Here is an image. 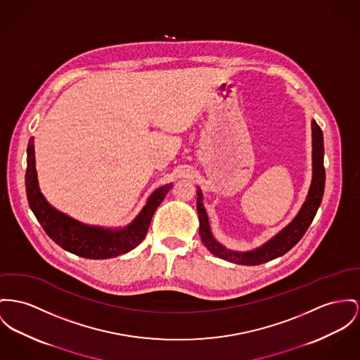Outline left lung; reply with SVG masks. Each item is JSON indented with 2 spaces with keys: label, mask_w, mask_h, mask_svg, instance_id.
Returning a JSON list of instances; mask_svg holds the SVG:
<instances>
[{
  "label": "left lung",
  "mask_w": 360,
  "mask_h": 360,
  "mask_svg": "<svg viewBox=\"0 0 360 360\" xmlns=\"http://www.w3.org/2000/svg\"><path fill=\"white\" fill-rule=\"evenodd\" d=\"M312 129V180L307 198L299 210L297 216L295 217L284 229H281L274 238L266 241L264 245L247 251L238 252L232 251L222 244H219L210 231V224L207 213L203 206V195L198 188V199H196V210L199 217V235L203 241L205 247L218 258L229 261L232 264H264L271 259H276L284 254L303 238L309 226L311 225L312 219L316 214V210L322 202L323 190H325V168H323V134L319 125L311 121Z\"/></svg>",
  "instance_id": "1"
}]
</instances>
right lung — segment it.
Listing matches in <instances>:
<instances>
[{
  "label": "right lung",
  "mask_w": 360,
  "mask_h": 360,
  "mask_svg": "<svg viewBox=\"0 0 360 360\" xmlns=\"http://www.w3.org/2000/svg\"><path fill=\"white\" fill-rule=\"evenodd\" d=\"M170 188L172 184H167L153 192L142 212L122 229L90 226L56 210L45 199L39 190L35 170L34 138L28 142L25 170V192L28 205L49 238L65 251L82 258L108 259L127 254L138 247L147 235L154 212Z\"/></svg>",
  "instance_id": "right-lung-1"
}]
</instances>
